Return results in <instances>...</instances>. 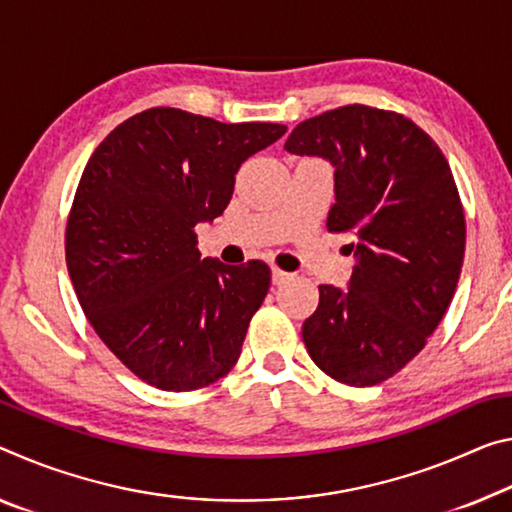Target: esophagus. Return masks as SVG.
<instances>
[{
	"label": "esophagus",
	"mask_w": 512,
	"mask_h": 512,
	"mask_svg": "<svg viewBox=\"0 0 512 512\" xmlns=\"http://www.w3.org/2000/svg\"><path fill=\"white\" fill-rule=\"evenodd\" d=\"M287 280H291V275H289V273L280 271V269H273V271H271V282H273L275 287H278V285H285Z\"/></svg>",
	"instance_id": "obj_1"
}]
</instances>
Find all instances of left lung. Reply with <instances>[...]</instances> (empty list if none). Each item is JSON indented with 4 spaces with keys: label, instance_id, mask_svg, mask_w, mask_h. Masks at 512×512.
I'll use <instances>...</instances> for the list:
<instances>
[{
    "label": "left lung",
    "instance_id": "left-lung-1",
    "mask_svg": "<svg viewBox=\"0 0 512 512\" xmlns=\"http://www.w3.org/2000/svg\"><path fill=\"white\" fill-rule=\"evenodd\" d=\"M285 150L335 168L328 230L355 237L346 287L319 285L303 323L307 353L339 383H383L424 348L456 294L465 216L451 168L412 120L362 104L305 120Z\"/></svg>",
    "mask_w": 512,
    "mask_h": 512
}]
</instances>
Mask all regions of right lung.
I'll return each instance as SVG.
<instances>
[{
    "label": "right lung",
    "mask_w": 512,
    "mask_h": 512,
    "mask_svg": "<svg viewBox=\"0 0 512 512\" xmlns=\"http://www.w3.org/2000/svg\"><path fill=\"white\" fill-rule=\"evenodd\" d=\"M285 132L159 107L118 125L88 159L68 273L97 335L148 385L191 392L237 364L271 271L202 259L193 227L225 212L243 161Z\"/></svg>",
    "instance_id": "right-lung-1"
}]
</instances>
